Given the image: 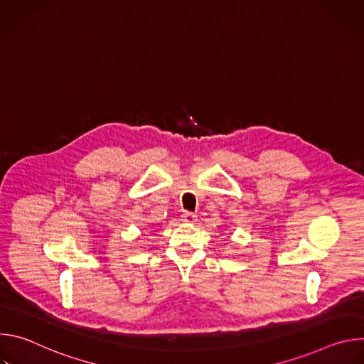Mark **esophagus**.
Returning a JSON list of instances; mask_svg holds the SVG:
<instances>
[{"label":"esophagus","mask_w":364,"mask_h":364,"mask_svg":"<svg viewBox=\"0 0 364 364\" xmlns=\"http://www.w3.org/2000/svg\"><path fill=\"white\" fill-rule=\"evenodd\" d=\"M197 220V216L194 215V213H190V212H186V213H183L181 215V222H184V223H194Z\"/></svg>","instance_id":"1"}]
</instances>
